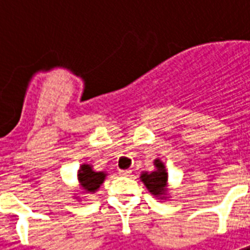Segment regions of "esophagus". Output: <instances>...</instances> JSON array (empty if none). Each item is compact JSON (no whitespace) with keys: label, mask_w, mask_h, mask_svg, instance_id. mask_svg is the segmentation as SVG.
<instances>
[{"label":"esophagus","mask_w":250,"mask_h":250,"mask_svg":"<svg viewBox=\"0 0 250 250\" xmlns=\"http://www.w3.org/2000/svg\"><path fill=\"white\" fill-rule=\"evenodd\" d=\"M119 174H121L122 176H128V175L131 174V171H129V170H121V171H119Z\"/></svg>","instance_id":"1"}]
</instances>
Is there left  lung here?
Returning a JSON list of instances; mask_svg holds the SVG:
<instances>
[{
  "mask_svg": "<svg viewBox=\"0 0 250 250\" xmlns=\"http://www.w3.org/2000/svg\"><path fill=\"white\" fill-rule=\"evenodd\" d=\"M154 166H156V170L152 171V172H143L141 174V182L144 183L149 192L154 194L156 197L166 198L167 176L168 175H167L162 161H154Z\"/></svg>",
  "mask_w": 250,
  "mask_h": 250,
  "instance_id": "left-lung-1",
  "label": "left lung"
}]
</instances>
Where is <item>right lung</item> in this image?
<instances>
[{
  "instance_id": "right-lung-1",
  "label": "right lung",
  "mask_w": 250,
  "mask_h": 250,
  "mask_svg": "<svg viewBox=\"0 0 250 250\" xmlns=\"http://www.w3.org/2000/svg\"><path fill=\"white\" fill-rule=\"evenodd\" d=\"M106 174L104 171H94L90 165H82L78 171V180L84 193H94L100 188Z\"/></svg>"
}]
</instances>
